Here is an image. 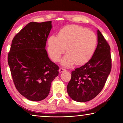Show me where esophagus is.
I'll return each mask as SVG.
<instances>
[{"mask_svg": "<svg viewBox=\"0 0 123 123\" xmlns=\"http://www.w3.org/2000/svg\"><path fill=\"white\" fill-rule=\"evenodd\" d=\"M59 73H62V72L65 71V69H64L62 68H60L59 69Z\"/></svg>", "mask_w": 123, "mask_h": 123, "instance_id": "esophagus-1", "label": "esophagus"}]
</instances>
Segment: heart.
I'll return each instance as SVG.
<instances>
[{
    "label": "heart",
    "instance_id": "obj_1",
    "mask_svg": "<svg viewBox=\"0 0 123 123\" xmlns=\"http://www.w3.org/2000/svg\"><path fill=\"white\" fill-rule=\"evenodd\" d=\"M97 43L96 35L80 26L63 28L59 36L53 35L48 40V52L55 62L60 60L62 54L68 51L62 60L64 66L69 67L75 62L80 64L90 60L95 52Z\"/></svg>",
    "mask_w": 123,
    "mask_h": 123
}]
</instances>
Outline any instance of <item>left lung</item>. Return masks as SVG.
I'll list each match as a JSON object with an SVG mask.
<instances>
[{"mask_svg": "<svg viewBox=\"0 0 123 123\" xmlns=\"http://www.w3.org/2000/svg\"><path fill=\"white\" fill-rule=\"evenodd\" d=\"M97 35L98 43L91 59L72 72L71 80L67 86L69 96L75 101H89L97 96L111 72L110 47L98 30Z\"/></svg>", "mask_w": 123, "mask_h": 123, "instance_id": "left-lung-1", "label": "left lung"}]
</instances>
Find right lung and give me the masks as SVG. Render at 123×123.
Segmentation results:
<instances>
[{
  "mask_svg": "<svg viewBox=\"0 0 123 123\" xmlns=\"http://www.w3.org/2000/svg\"><path fill=\"white\" fill-rule=\"evenodd\" d=\"M51 21L32 22L13 38L8 63L18 91L28 100L40 101L50 92L59 67L49 58L45 48Z\"/></svg>",
  "mask_w": 123,
  "mask_h": 123,
  "instance_id": "right-lung-1",
  "label": "right lung"
}]
</instances>
